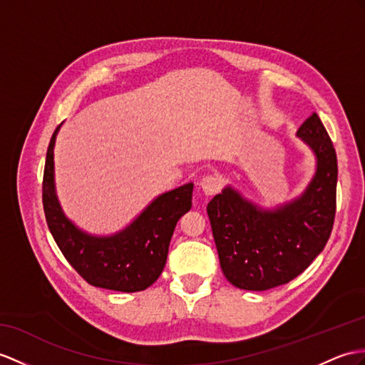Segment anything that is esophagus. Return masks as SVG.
Segmentation results:
<instances>
[{
	"instance_id": "obj_1",
	"label": "esophagus",
	"mask_w": 365,
	"mask_h": 365,
	"mask_svg": "<svg viewBox=\"0 0 365 365\" xmlns=\"http://www.w3.org/2000/svg\"><path fill=\"white\" fill-rule=\"evenodd\" d=\"M200 185H201L202 192L206 193L207 197H212V195H215L221 189V181L218 180L217 176L207 175V176H204L202 180L200 181Z\"/></svg>"
}]
</instances>
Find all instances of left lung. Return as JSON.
Segmentation results:
<instances>
[{
  "label": "left lung",
  "mask_w": 365,
  "mask_h": 365,
  "mask_svg": "<svg viewBox=\"0 0 365 365\" xmlns=\"http://www.w3.org/2000/svg\"><path fill=\"white\" fill-rule=\"evenodd\" d=\"M296 136L314 155L316 167L300 195L263 207L226 185L207 204L225 277L246 291H266L296 279L324 251L336 213L337 159L316 113Z\"/></svg>",
  "instance_id": "obj_1"
}]
</instances>
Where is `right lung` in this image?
Returning <instances> with one entry per match:
<instances>
[{"label":"right lung","instance_id":"add662e5","mask_svg":"<svg viewBox=\"0 0 365 365\" xmlns=\"http://www.w3.org/2000/svg\"><path fill=\"white\" fill-rule=\"evenodd\" d=\"M60 127L51 138L43 176V207L52 237L69 264L93 287L122 292L147 289L164 269L178 220L192 207L193 182L158 195L119 232H86L66 217L57 197L54 147Z\"/></svg>","mask_w":365,"mask_h":365}]
</instances>
